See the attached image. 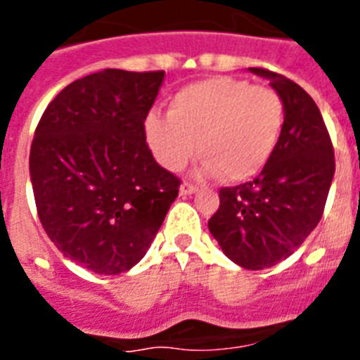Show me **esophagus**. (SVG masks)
<instances>
[{
    "mask_svg": "<svg viewBox=\"0 0 360 360\" xmlns=\"http://www.w3.org/2000/svg\"><path fill=\"white\" fill-rule=\"evenodd\" d=\"M196 191H198V187H196L195 184L184 182L182 186H180V195H182V196H187V195H195Z\"/></svg>",
    "mask_w": 360,
    "mask_h": 360,
    "instance_id": "esophagus-1",
    "label": "esophagus"
}]
</instances>
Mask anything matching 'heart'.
I'll list each match as a JSON object with an SVG mask.
<instances>
[{
  "label": "heart",
  "instance_id": "1",
  "mask_svg": "<svg viewBox=\"0 0 360 360\" xmlns=\"http://www.w3.org/2000/svg\"><path fill=\"white\" fill-rule=\"evenodd\" d=\"M283 126L285 104L278 91L218 75L180 88L167 115L149 113L144 136L165 169H184L200 144L205 173L245 182L269 164Z\"/></svg>",
  "mask_w": 360,
  "mask_h": 360
}]
</instances>
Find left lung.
<instances>
[{
    "label": "left lung",
    "mask_w": 360,
    "mask_h": 360,
    "mask_svg": "<svg viewBox=\"0 0 360 360\" xmlns=\"http://www.w3.org/2000/svg\"><path fill=\"white\" fill-rule=\"evenodd\" d=\"M285 104L274 155L252 182L219 189L209 231L229 259L249 270L274 266L319 224L335 173L333 146L314 98L281 73L249 68Z\"/></svg>",
    "instance_id": "1"
}]
</instances>
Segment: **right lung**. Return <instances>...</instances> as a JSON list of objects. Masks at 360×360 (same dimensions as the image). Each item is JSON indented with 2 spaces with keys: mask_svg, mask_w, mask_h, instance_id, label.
<instances>
[{
  "mask_svg": "<svg viewBox=\"0 0 360 360\" xmlns=\"http://www.w3.org/2000/svg\"><path fill=\"white\" fill-rule=\"evenodd\" d=\"M162 82L164 72L106 68L66 86L37 124L30 180L41 225L95 274L141 262L178 196L180 180L144 136Z\"/></svg>",
  "mask_w": 360,
  "mask_h": 360,
  "instance_id": "add662e5",
  "label": "right lung"
}]
</instances>
